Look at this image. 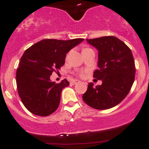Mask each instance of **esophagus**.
<instances>
[{
  "mask_svg": "<svg viewBox=\"0 0 149 149\" xmlns=\"http://www.w3.org/2000/svg\"><path fill=\"white\" fill-rule=\"evenodd\" d=\"M78 82H79V80H78V79H74V80L72 81L71 84L72 85H76V84L78 83Z\"/></svg>",
  "mask_w": 149,
  "mask_h": 149,
  "instance_id": "34e87169",
  "label": "esophagus"
}]
</instances>
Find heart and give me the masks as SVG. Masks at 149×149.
I'll use <instances>...</instances> for the list:
<instances>
[{
  "mask_svg": "<svg viewBox=\"0 0 149 149\" xmlns=\"http://www.w3.org/2000/svg\"><path fill=\"white\" fill-rule=\"evenodd\" d=\"M82 75H83V74H82Z\"/></svg>",
  "mask_w": 149,
  "mask_h": 149,
  "instance_id": "heart-1",
  "label": "heart"
}]
</instances>
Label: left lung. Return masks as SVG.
<instances>
[{
	"label": "left lung",
	"instance_id": "8db88e82",
	"mask_svg": "<svg viewBox=\"0 0 149 149\" xmlns=\"http://www.w3.org/2000/svg\"><path fill=\"white\" fill-rule=\"evenodd\" d=\"M86 40L98 51V70L94 72L93 77L101 79L102 84L94 86L90 82L82 99L95 109L112 108L127 96L133 84L135 67L132 51L114 36Z\"/></svg>",
	"mask_w": 149,
	"mask_h": 149
}]
</instances>
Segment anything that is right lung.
<instances>
[{
    "label": "right lung",
    "mask_w": 149,
    "mask_h": 149,
    "mask_svg": "<svg viewBox=\"0 0 149 149\" xmlns=\"http://www.w3.org/2000/svg\"><path fill=\"white\" fill-rule=\"evenodd\" d=\"M83 40L45 39L24 51L17 70V85L23 104L31 113L45 117L57 109L61 91L70 82L64 79L56 84L50 76L64 65L67 53Z\"/></svg>",
    "instance_id": "obj_1"
}]
</instances>
